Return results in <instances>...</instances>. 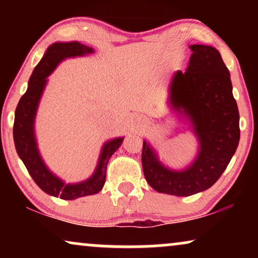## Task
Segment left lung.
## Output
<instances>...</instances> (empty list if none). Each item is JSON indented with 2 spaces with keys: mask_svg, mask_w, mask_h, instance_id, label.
<instances>
[{
  "mask_svg": "<svg viewBox=\"0 0 258 258\" xmlns=\"http://www.w3.org/2000/svg\"><path fill=\"white\" fill-rule=\"evenodd\" d=\"M192 54L184 73H175L169 104L189 119L200 150L184 170L164 167L153 148L143 142L142 167L147 182L158 192L190 196L214 185L239 142V114L232 95L230 73L217 49L190 45Z\"/></svg>",
  "mask_w": 258,
  "mask_h": 258,
  "instance_id": "obj_1",
  "label": "left lung"
}]
</instances>
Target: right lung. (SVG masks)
<instances>
[{"instance_id":"add662e5","label":"right lung","mask_w":258,"mask_h":258,"mask_svg":"<svg viewBox=\"0 0 258 258\" xmlns=\"http://www.w3.org/2000/svg\"><path fill=\"white\" fill-rule=\"evenodd\" d=\"M94 49L80 42H57L47 49L45 54L31 74L26 94L21 97L16 107L14 121V142L17 154L26 165L35 183L48 195L62 200H75L79 197L94 195L101 191L105 182L107 165L111 155L118 149L123 137L108 141L102 147L96 170L86 181L67 184L52 174L42 160L35 139V116L41 96L47 84V77L54 72L63 59L93 54Z\"/></svg>"}]
</instances>
